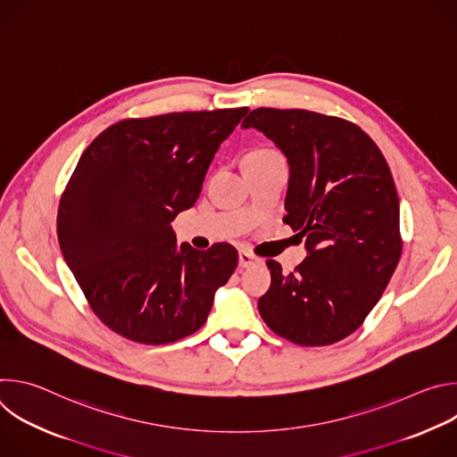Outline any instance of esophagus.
Segmentation results:
<instances>
[{
	"label": "esophagus",
	"instance_id": "34e87169",
	"mask_svg": "<svg viewBox=\"0 0 457 457\" xmlns=\"http://www.w3.org/2000/svg\"><path fill=\"white\" fill-rule=\"evenodd\" d=\"M258 262V258L254 256V254H251L249 251H245V249H242V251H238V266L244 270V268H251L253 264H256Z\"/></svg>",
	"mask_w": 457,
	"mask_h": 457
}]
</instances>
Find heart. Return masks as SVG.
<instances>
[{
  "mask_svg": "<svg viewBox=\"0 0 457 457\" xmlns=\"http://www.w3.org/2000/svg\"><path fill=\"white\" fill-rule=\"evenodd\" d=\"M275 150H270V148H260V150H254L251 152L247 157H254V155H268V154H273Z\"/></svg>",
  "mask_w": 457,
  "mask_h": 457,
  "instance_id": "b5f03b06",
  "label": "heart"
}]
</instances>
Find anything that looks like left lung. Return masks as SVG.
Wrapping results in <instances>:
<instances>
[{"instance_id": "left-lung-1", "label": "left lung", "mask_w": 457, "mask_h": 457, "mask_svg": "<svg viewBox=\"0 0 457 457\" xmlns=\"http://www.w3.org/2000/svg\"><path fill=\"white\" fill-rule=\"evenodd\" d=\"M289 162L284 222L305 237L307 256L271 286L260 316L278 337L307 347L353 335L378 303L402 256L400 201L388 164L360 126L309 110L256 108L242 122Z\"/></svg>"}]
</instances>
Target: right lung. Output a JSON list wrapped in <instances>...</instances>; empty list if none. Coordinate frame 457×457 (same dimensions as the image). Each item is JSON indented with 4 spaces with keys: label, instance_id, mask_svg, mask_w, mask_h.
Segmentation results:
<instances>
[{
    "label": "right lung",
    "instance_id": "1",
    "mask_svg": "<svg viewBox=\"0 0 457 457\" xmlns=\"http://www.w3.org/2000/svg\"><path fill=\"white\" fill-rule=\"evenodd\" d=\"M249 108L124 119L83 152L57 210L64 260L92 311L146 345L199 331L233 275L229 244L177 247L173 219L199 199L206 171Z\"/></svg>",
    "mask_w": 457,
    "mask_h": 457
}]
</instances>
